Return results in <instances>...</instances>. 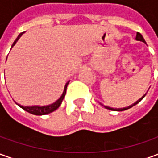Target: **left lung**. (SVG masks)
I'll list each match as a JSON object with an SVG mask.
<instances>
[{
    "label": "left lung",
    "mask_w": 158,
    "mask_h": 158,
    "mask_svg": "<svg viewBox=\"0 0 158 158\" xmlns=\"http://www.w3.org/2000/svg\"><path fill=\"white\" fill-rule=\"evenodd\" d=\"M136 40H138V41H142V42H143V43H145V40H144V39L143 38V36L141 35L139 32H137V35H136ZM146 95V94H144L142 97L140 98L139 100H138L137 102H135V103H133L132 105H131V106H127V107H123V108H113V107H110V106H104V105H102V103H101V105H102V106H104V107L105 108H106V109H109V110H113V111H124V110H127V109H129V108H131V107H132L133 106H135L136 104H138L139 102H141L142 100H143V98Z\"/></svg>",
    "instance_id": "left-lung-1"
}]
</instances>
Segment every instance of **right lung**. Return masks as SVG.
Listing matches in <instances>:
<instances>
[{"label": "right lung", "instance_id": "add662e5", "mask_svg": "<svg viewBox=\"0 0 158 158\" xmlns=\"http://www.w3.org/2000/svg\"><path fill=\"white\" fill-rule=\"evenodd\" d=\"M24 32H21V33H19V36L17 37V39L15 40V41L14 42V44H12V47L13 46H15V44H16V42L19 40V38L22 36V34ZM69 82V81H68L66 82V84L64 86V92L62 94V95L60 96V98L56 101V102H54V103H52V104H50V105H47V106H21V105H19L18 103H16L19 107H21L22 109H24L25 111H27L28 113H30L31 114H34V115H44V114H50V113H52V112H54L55 110H56L59 106L61 105V103L63 102V100H64V98L65 96V94H66V89H67V86H68Z\"/></svg>", "mask_w": 158, "mask_h": 158}]
</instances>
